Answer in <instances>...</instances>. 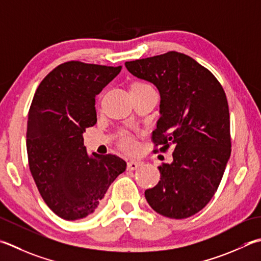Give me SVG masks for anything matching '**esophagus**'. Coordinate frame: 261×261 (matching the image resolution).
Wrapping results in <instances>:
<instances>
[{"mask_svg":"<svg viewBox=\"0 0 261 261\" xmlns=\"http://www.w3.org/2000/svg\"><path fill=\"white\" fill-rule=\"evenodd\" d=\"M142 165V162H139V161H131L127 163V170H137V168H139L140 166Z\"/></svg>","mask_w":261,"mask_h":261,"instance_id":"obj_1","label":"esophagus"}]
</instances>
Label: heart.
<instances>
[{"instance_id": "obj_1", "label": "heart", "mask_w": 261, "mask_h": 261, "mask_svg": "<svg viewBox=\"0 0 261 261\" xmlns=\"http://www.w3.org/2000/svg\"><path fill=\"white\" fill-rule=\"evenodd\" d=\"M147 87H150V86L145 83H136L131 86V88H147ZM120 147L126 152H135L138 148L137 142L134 139V137H131L130 135H126V134H124L121 137Z\"/></svg>"}]
</instances>
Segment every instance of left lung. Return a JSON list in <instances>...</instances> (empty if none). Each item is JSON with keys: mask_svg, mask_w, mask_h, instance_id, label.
I'll list each match as a JSON object with an SVG mask.
<instances>
[{"mask_svg": "<svg viewBox=\"0 0 261 261\" xmlns=\"http://www.w3.org/2000/svg\"><path fill=\"white\" fill-rule=\"evenodd\" d=\"M125 68L157 87L161 116L151 140L161 151L174 147L171 164L158 166L161 181L145 191L147 201L165 217L195 215L215 195L231 156L225 91L205 66L174 50Z\"/></svg>", "mask_w": 261, "mask_h": 261, "instance_id": "obj_1", "label": "left lung"}]
</instances>
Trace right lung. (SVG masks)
Segmentation results:
<instances>
[{
	"mask_svg": "<svg viewBox=\"0 0 261 261\" xmlns=\"http://www.w3.org/2000/svg\"><path fill=\"white\" fill-rule=\"evenodd\" d=\"M121 69L69 61L50 71L34 95L25 141L29 168L46 205L66 221L93 214L126 168L115 155L89 156L83 137L97 122L96 95Z\"/></svg>",
	"mask_w": 261,
	"mask_h": 261,
	"instance_id": "add662e5",
	"label": "right lung"
}]
</instances>
